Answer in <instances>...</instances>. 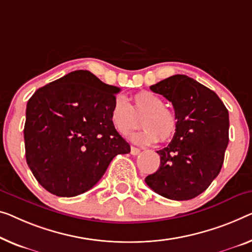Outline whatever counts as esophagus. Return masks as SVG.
<instances>
[{"mask_svg": "<svg viewBox=\"0 0 252 252\" xmlns=\"http://www.w3.org/2000/svg\"><path fill=\"white\" fill-rule=\"evenodd\" d=\"M130 153H131V155L136 156V155H138L139 153H140V149H139V148H136V147H131Z\"/></svg>", "mask_w": 252, "mask_h": 252, "instance_id": "1", "label": "esophagus"}]
</instances>
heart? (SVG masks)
Wrapping results in <instances>:
<instances>
[{"mask_svg": "<svg viewBox=\"0 0 252 252\" xmlns=\"http://www.w3.org/2000/svg\"><path fill=\"white\" fill-rule=\"evenodd\" d=\"M141 118L140 132L132 136V140L139 145H152L166 141L174 136L178 127V118L170 108L164 106V100L156 94L140 92L132 96L129 104L122 96L113 100L110 111V121L113 129L126 137L139 126Z\"/></svg>", "mask_w": 252, "mask_h": 252, "instance_id": "1", "label": "heart"}]
</instances>
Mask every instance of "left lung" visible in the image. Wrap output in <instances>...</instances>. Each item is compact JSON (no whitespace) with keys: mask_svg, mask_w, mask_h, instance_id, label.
I'll return each instance as SVG.
<instances>
[{"mask_svg":"<svg viewBox=\"0 0 252 252\" xmlns=\"http://www.w3.org/2000/svg\"><path fill=\"white\" fill-rule=\"evenodd\" d=\"M174 107L178 127L167 147L157 152L159 168L147 186L172 200H189L219 175L228 144V112L213 90L185 74L150 86Z\"/></svg>","mask_w":252,"mask_h":252,"instance_id":"left-lung-1","label":"left lung"}]
</instances>
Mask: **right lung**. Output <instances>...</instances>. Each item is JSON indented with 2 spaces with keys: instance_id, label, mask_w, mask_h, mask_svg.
<instances>
[{
  "instance_id": "1",
  "label": "right lung",
  "mask_w": 252,
  "mask_h": 252,
  "mask_svg": "<svg viewBox=\"0 0 252 252\" xmlns=\"http://www.w3.org/2000/svg\"><path fill=\"white\" fill-rule=\"evenodd\" d=\"M119 87L77 70L36 90L26 110V160L44 189L59 197L84 193L130 145L113 129Z\"/></svg>"
}]
</instances>
